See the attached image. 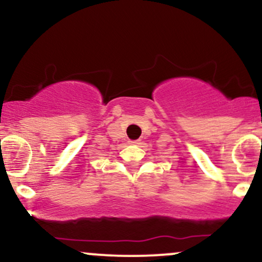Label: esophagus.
Here are the masks:
<instances>
[{"instance_id": "1", "label": "esophagus", "mask_w": 262, "mask_h": 262, "mask_svg": "<svg viewBox=\"0 0 262 262\" xmlns=\"http://www.w3.org/2000/svg\"><path fill=\"white\" fill-rule=\"evenodd\" d=\"M130 144H139V140H130Z\"/></svg>"}]
</instances>
